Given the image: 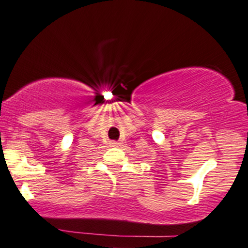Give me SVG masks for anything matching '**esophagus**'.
Instances as JSON below:
<instances>
[{
	"mask_svg": "<svg viewBox=\"0 0 248 248\" xmlns=\"http://www.w3.org/2000/svg\"><path fill=\"white\" fill-rule=\"evenodd\" d=\"M111 145H112V146H113V147H118L119 145H120V143H117V141H113V143H111Z\"/></svg>",
	"mask_w": 248,
	"mask_h": 248,
	"instance_id": "obj_1",
	"label": "esophagus"
}]
</instances>
